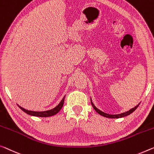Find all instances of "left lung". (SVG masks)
<instances>
[{"label":"left lung","instance_id":"8db88e82","mask_svg":"<svg viewBox=\"0 0 154 154\" xmlns=\"http://www.w3.org/2000/svg\"><path fill=\"white\" fill-rule=\"evenodd\" d=\"M90 101H91V104H92V107H93V108L94 109V110L96 111V112H97V113L99 114L100 115L103 116H104V117H106V118H109V119H119V118H122V117H125V116H127L130 115V114H131L133 112H134V111L136 110V108H138V106H139V105H140V103H139V104H138L137 106L134 107V108H131V109H130V110L128 111V112H123V113L119 114H108V113H105V112L101 111L99 109L97 108V107L94 106V103H92V101L91 98H90Z\"/></svg>","mask_w":154,"mask_h":154}]
</instances>
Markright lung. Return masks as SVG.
<instances>
[{"label":"right lung","instance_id":"1","mask_svg":"<svg viewBox=\"0 0 154 154\" xmlns=\"http://www.w3.org/2000/svg\"><path fill=\"white\" fill-rule=\"evenodd\" d=\"M64 98L65 96L64 97V98L62 99V101L60 102V103L57 105V106L55 107L54 108L49 109V110H46V111H41V112H37V111H31V110H28V109L23 108V107H21L20 106H19L18 104V106L22 110L23 112H25L29 115L31 116H38V117H48V116H51L56 114L58 112H60V110L62 109L63 105H64Z\"/></svg>","mask_w":154,"mask_h":154}]
</instances>
